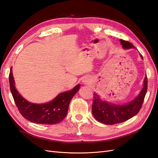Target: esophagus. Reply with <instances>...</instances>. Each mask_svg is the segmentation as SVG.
Here are the masks:
<instances>
[{"mask_svg":"<svg viewBox=\"0 0 158 158\" xmlns=\"http://www.w3.org/2000/svg\"><path fill=\"white\" fill-rule=\"evenodd\" d=\"M82 84H88L90 82V80H89V78H88L85 77V78H84L82 79Z\"/></svg>","mask_w":158,"mask_h":158,"instance_id":"esophagus-1","label":"esophagus"}]
</instances>
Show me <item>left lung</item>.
I'll return each mask as SVG.
<instances>
[{
  "label": "left lung",
  "mask_w": 158,
  "mask_h": 158,
  "mask_svg": "<svg viewBox=\"0 0 158 158\" xmlns=\"http://www.w3.org/2000/svg\"><path fill=\"white\" fill-rule=\"evenodd\" d=\"M124 49H136L131 43L120 40ZM141 59L143 56L140 55ZM148 79L146 76L143 88L140 93L131 101L125 104H116L103 99L96 92L94 94L92 114L94 118L106 125H114L125 122L135 116L139 112L147 92Z\"/></svg>",
  "instance_id": "left-lung-1"
}]
</instances>
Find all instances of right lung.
<instances>
[{"mask_svg": "<svg viewBox=\"0 0 158 158\" xmlns=\"http://www.w3.org/2000/svg\"><path fill=\"white\" fill-rule=\"evenodd\" d=\"M9 83L12 95L22 115L30 122L43 125H55L65 118L72 98L78 92L80 84L73 89L60 93L51 102L45 103H34L27 101L16 88L11 67Z\"/></svg>", "mask_w": 158, "mask_h": 158, "instance_id": "1", "label": "right lung"}]
</instances>
